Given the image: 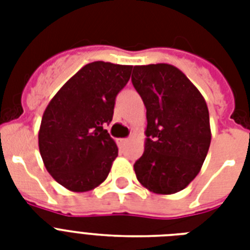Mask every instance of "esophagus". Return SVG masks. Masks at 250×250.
Wrapping results in <instances>:
<instances>
[{"instance_id":"34e87169","label":"esophagus","mask_w":250,"mask_h":250,"mask_svg":"<svg viewBox=\"0 0 250 250\" xmlns=\"http://www.w3.org/2000/svg\"><path fill=\"white\" fill-rule=\"evenodd\" d=\"M127 141H128V139H118V145L119 146H125L127 144Z\"/></svg>"}]
</instances>
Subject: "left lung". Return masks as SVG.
<instances>
[{"label":"left lung","mask_w":250,"mask_h":250,"mask_svg":"<svg viewBox=\"0 0 250 250\" xmlns=\"http://www.w3.org/2000/svg\"><path fill=\"white\" fill-rule=\"evenodd\" d=\"M132 84L148 121L144 154L133 165L137 180L153 193H176L197 176L209 150L205 98L172 64L135 66Z\"/></svg>","instance_id":"8db88e82"}]
</instances>
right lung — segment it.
<instances>
[{"label":"right lung","instance_id":"add662e5","mask_svg":"<svg viewBox=\"0 0 250 250\" xmlns=\"http://www.w3.org/2000/svg\"><path fill=\"white\" fill-rule=\"evenodd\" d=\"M132 66L92 62L80 68L50 100L41 119L39 149L48 172L71 192L101 184L118 157L105 125Z\"/></svg>","mask_w":250,"mask_h":250}]
</instances>
